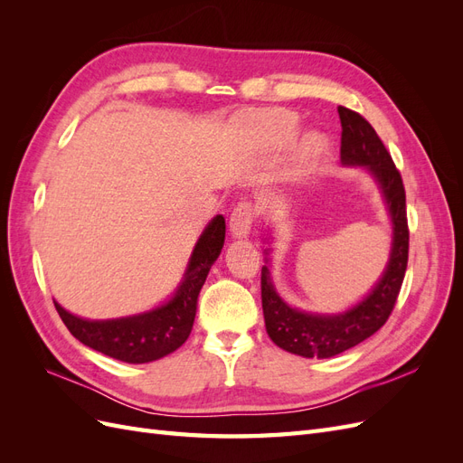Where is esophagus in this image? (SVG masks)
<instances>
[{"mask_svg": "<svg viewBox=\"0 0 463 463\" xmlns=\"http://www.w3.org/2000/svg\"><path fill=\"white\" fill-rule=\"evenodd\" d=\"M257 218V206L250 201L237 203L230 216V230L235 237H247Z\"/></svg>", "mask_w": 463, "mask_h": 463, "instance_id": "1", "label": "esophagus"}]
</instances>
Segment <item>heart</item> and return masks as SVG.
I'll list each match as a JSON object with an SVG mask.
<instances>
[{"label": "heart", "mask_w": 463, "mask_h": 463, "mask_svg": "<svg viewBox=\"0 0 463 463\" xmlns=\"http://www.w3.org/2000/svg\"><path fill=\"white\" fill-rule=\"evenodd\" d=\"M293 129H296V125H293V121H288V123L284 125V128L279 129V133H278L279 141H284V138L291 137V135H293ZM325 146H326L325 138L318 137V135H311V137L307 138V141L303 143L301 152H303L305 158H315V156H318V154H320L322 150H325Z\"/></svg>", "instance_id": "b5f03b06"}]
</instances>
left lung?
Returning a JSON list of instances; mask_svg holds the SVG:
<instances>
[{
    "instance_id": "left-lung-1",
    "label": "left lung",
    "mask_w": 463,
    "mask_h": 463,
    "mask_svg": "<svg viewBox=\"0 0 463 463\" xmlns=\"http://www.w3.org/2000/svg\"><path fill=\"white\" fill-rule=\"evenodd\" d=\"M342 123L340 158L347 165H367L376 177L394 226V243L384 276L369 296L352 311L334 317L309 315L291 309L278 298L269 269L260 272V298L266 332L276 345L301 357L326 359L361 344L373 335L394 311L410 255L408 210L402 174L373 125L357 111L338 106Z\"/></svg>"
}]
</instances>
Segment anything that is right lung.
<instances>
[{"label": "right lung", "instance_id": "obj_1", "mask_svg": "<svg viewBox=\"0 0 463 463\" xmlns=\"http://www.w3.org/2000/svg\"><path fill=\"white\" fill-rule=\"evenodd\" d=\"M223 240H226V222L216 216L194 247L185 279L175 298L160 309L118 320H85L67 313L55 301L53 305L69 332L96 352L125 363L156 361L175 352L189 338L197 313L199 291L210 266L220 255Z\"/></svg>", "mask_w": 463, "mask_h": 463}]
</instances>
